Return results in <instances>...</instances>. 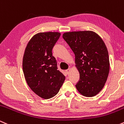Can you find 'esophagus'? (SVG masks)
Returning <instances> with one entry per match:
<instances>
[{"mask_svg": "<svg viewBox=\"0 0 124 124\" xmlns=\"http://www.w3.org/2000/svg\"><path fill=\"white\" fill-rule=\"evenodd\" d=\"M66 73L67 74H69V73H70V72L71 71V69L70 68H69V69H66Z\"/></svg>", "mask_w": 124, "mask_h": 124, "instance_id": "1", "label": "esophagus"}]
</instances>
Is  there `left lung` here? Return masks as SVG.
<instances>
[{
	"mask_svg": "<svg viewBox=\"0 0 124 124\" xmlns=\"http://www.w3.org/2000/svg\"><path fill=\"white\" fill-rule=\"evenodd\" d=\"M62 37L75 55V66L80 74L77 90L85 97L96 96L104 86L109 71L106 44L92 31L67 32Z\"/></svg>",
	"mask_w": 124,
	"mask_h": 124,
	"instance_id": "8db88e82",
	"label": "left lung"
}]
</instances>
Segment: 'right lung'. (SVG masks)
I'll use <instances>...</instances> for the list:
<instances>
[{
	"instance_id": "add662e5",
	"label": "right lung",
	"mask_w": 124,
	"mask_h": 124,
	"mask_svg": "<svg viewBox=\"0 0 124 124\" xmlns=\"http://www.w3.org/2000/svg\"><path fill=\"white\" fill-rule=\"evenodd\" d=\"M61 35L58 32H39L28 42L23 70L28 86L38 96L49 99L57 94L65 80L58 70L52 50Z\"/></svg>"
}]
</instances>
